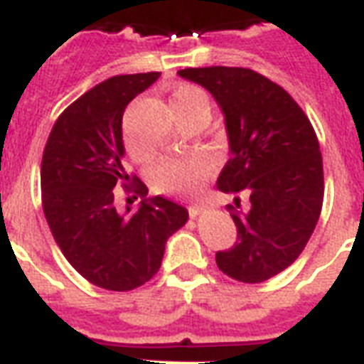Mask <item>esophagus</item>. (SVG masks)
<instances>
[{"mask_svg": "<svg viewBox=\"0 0 364 364\" xmlns=\"http://www.w3.org/2000/svg\"><path fill=\"white\" fill-rule=\"evenodd\" d=\"M203 210H205V205H203V203H191V205L188 206V212H190L191 218L199 216Z\"/></svg>", "mask_w": 364, "mask_h": 364, "instance_id": "34e87169", "label": "esophagus"}]
</instances>
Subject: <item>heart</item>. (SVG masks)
<instances>
[{
	"mask_svg": "<svg viewBox=\"0 0 364 364\" xmlns=\"http://www.w3.org/2000/svg\"><path fill=\"white\" fill-rule=\"evenodd\" d=\"M171 110L176 120H186L191 116H208L210 118V97L205 90L196 84H180L171 95ZM126 146L132 158L142 159L146 156L144 150L135 146V142L126 133ZM210 174L208 159L200 156H186V158L161 159L152 168L150 180L154 190L159 193H178L188 196L205 184Z\"/></svg>",
	"mask_w": 364,
	"mask_h": 364,
	"instance_id": "obj_1",
	"label": "heart"
}]
</instances>
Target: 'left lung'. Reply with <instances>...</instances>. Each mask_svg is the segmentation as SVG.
Masks as SVG:
<instances>
[{"instance_id":"1","label":"left lung","mask_w":364,"mask_h":364,"mask_svg":"<svg viewBox=\"0 0 364 364\" xmlns=\"http://www.w3.org/2000/svg\"><path fill=\"white\" fill-rule=\"evenodd\" d=\"M180 77L200 84L222 107L231 158L218 188L250 193L228 205L237 242L216 254L232 280L259 284L297 259L323 205V159L312 124L286 90L246 67H188Z\"/></svg>"}]
</instances>
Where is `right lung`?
Returning a JSON list of instances; mask_svg holds the SVG:
<instances>
[{
  "instance_id": "right-lung-1",
  "label": "right lung",
  "mask_w": 364,
  "mask_h": 364,
  "mask_svg": "<svg viewBox=\"0 0 364 364\" xmlns=\"http://www.w3.org/2000/svg\"><path fill=\"white\" fill-rule=\"evenodd\" d=\"M158 77L118 75L94 86L58 116L43 152L41 200L52 237L78 274L109 291H132L154 278L167 238L188 222L184 206L159 196L136 212L114 206L116 186L148 193L124 167L122 116Z\"/></svg>"
}]
</instances>
